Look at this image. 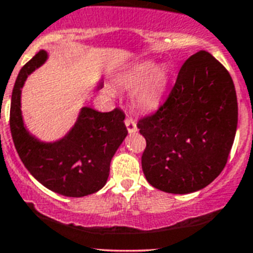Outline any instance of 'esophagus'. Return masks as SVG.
I'll return each instance as SVG.
<instances>
[{"mask_svg":"<svg viewBox=\"0 0 253 253\" xmlns=\"http://www.w3.org/2000/svg\"><path fill=\"white\" fill-rule=\"evenodd\" d=\"M125 125H126V129H128L129 133H134V131H137V123L134 122L133 119L130 118H126L125 119Z\"/></svg>","mask_w":253,"mask_h":253,"instance_id":"34e87169","label":"esophagus"}]
</instances>
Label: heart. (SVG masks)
<instances>
[{
	"mask_svg": "<svg viewBox=\"0 0 253 253\" xmlns=\"http://www.w3.org/2000/svg\"><path fill=\"white\" fill-rule=\"evenodd\" d=\"M169 78L165 64L154 66L152 60H143L119 76L118 82L125 88L137 86L133 93L134 104L142 109H153L162 99Z\"/></svg>",
	"mask_w": 253,
	"mask_h": 253,
	"instance_id": "obj_1",
	"label": "heart"
}]
</instances>
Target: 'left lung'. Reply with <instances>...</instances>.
<instances>
[{
    "label": "left lung",
    "mask_w": 253,
    "mask_h": 253,
    "mask_svg": "<svg viewBox=\"0 0 253 253\" xmlns=\"http://www.w3.org/2000/svg\"><path fill=\"white\" fill-rule=\"evenodd\" d=\"M238 122L236 88L227 69L205 50L182 64L169 97L140 118L147 181L169 194L204 189L223 171Z\"/></svg>",
    "instance_id": "1"
}]
</instances>
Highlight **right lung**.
I'll return each mask as SVG.
<instances>
[{"instance_id": "add662e5", "label": "right lung", "mask_w": 253, "mask_h": 253, "mask_svg": "<svg viewBox=\"0 0 253 253\" xmlns=\"http://www.w3.org/2000/svg\"><path fill=\"white\" fill-rule=\"evenodd\" d=\"M46 58V51L40 50L16 78L10 109L13 144L28 171L46 189L71 198L90 195L106 184L111 158L128 134L125 115L118 107L109 113L82 107L75 126L60 140L44 143L33 137L22 122L21 88Z\"/></svg>"}]
</instances>
